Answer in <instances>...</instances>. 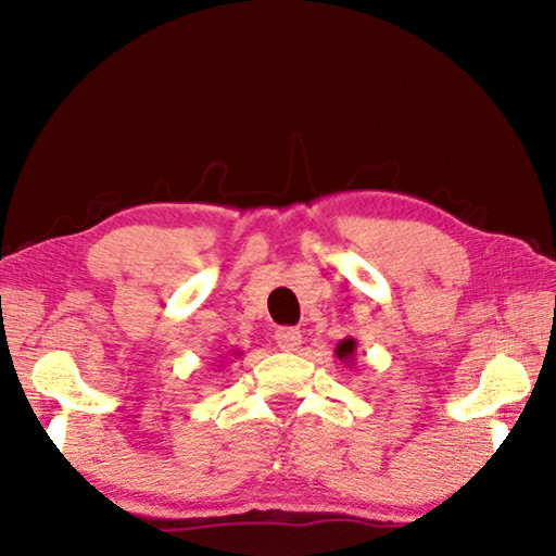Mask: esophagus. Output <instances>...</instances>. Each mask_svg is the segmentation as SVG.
Here are the masks:
<instances>
[{
    "mask_svg": "<svg viewBox=\"0 0 556 556\" xmlns=\"http://www.w3.org/2000/svg\"><path fill=\"white\" fill-rule=\"evenodd\" d=\"M275 341L285 353H296L301 348V331L299 328H279L275 333Z\"/></svg>",
    "mask_w": 556,
    "mask_h": 556,
    "instance_id": "esophagus-1",
    "label": "esophagus"
}]
</instances>
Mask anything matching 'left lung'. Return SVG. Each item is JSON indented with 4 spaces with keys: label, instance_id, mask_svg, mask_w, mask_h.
Instances as JSON below:
<instances>
[{
    "label": "left lung",
    "instance_id": "obj_1",
    "mask_svg": "<svg viewBox=\"0 0 556 556\" xmlns=\"http://www.w3.org/2000/svg\"><path fill=\"white\" fill-rule=\"evenodd\" d=\"M355 348H357V343H355V338H343V341H338V345H336V355L341 357L343 363H348L351 365L353 361H355Z\"/></svg>",
    "mask_w": 556,
    "mask_h": 556
}]
</instances>
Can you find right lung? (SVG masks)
I'll return each instance as SVG.
<instances>
[{"mask_svg": "<svg viewBox=\"0 0 556 556\" xmlns=\"http://www.w3.org/2000/svg\"><path fill=\"white\" fill-rule=\"evenodd\" d=\"M232 355H240V353H238V351H235V353H232Z\"/></svg>", "mask_w": 556, "mask_h": 556, "instance_id": "right-lung-1", "label": "right lung"}]
</instances>
